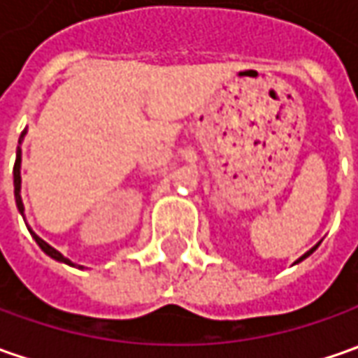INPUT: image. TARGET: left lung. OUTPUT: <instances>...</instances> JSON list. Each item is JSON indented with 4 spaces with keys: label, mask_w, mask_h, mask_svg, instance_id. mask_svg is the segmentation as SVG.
Returning <instances> with one entry per match:
<instances>
[{
    "label": "left lung",
    "mask_w": 358,
    "mask_h": 358,
    "mask_svg": "<svg viewBox=\"0 0 358 358\" xmlns=\"http://www.w3.org/2000/svg\"><path fill=\"white\" fill-rule=\"evenodd\" d=\"M315 250H317V245H315V248H313V250H311V252H307V253H305V255H303V257H299V262H303V259H305L307 255H311V253H313Z\"/></svg>",
    "instance_id": "8db88e82"
}]
</instances>
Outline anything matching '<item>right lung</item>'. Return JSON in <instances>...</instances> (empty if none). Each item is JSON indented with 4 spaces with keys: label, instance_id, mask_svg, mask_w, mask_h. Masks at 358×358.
<instances>
[{
    "label": "right lung",
    "instance_id": "1",
    "mask_svg": "<svg viewBox=\"0 0 358 358\" xmlns=\"http://www.w3.org/2000/svg\"><path fill=\"white\" fill-rule=\"evenodd\" d=\"M23 134H25V130H23ZM23 134H21V138H23ZM21 138H19V142H21ZM19 166H21V152H17V158H15V166H13V186H15V202H17V210L23 214V202H21V196H19V190H21V174H19ZM33 234V231H31ZM33 238H35V241L39 243V248L43 250L47 255H51L53 259H57V262H65V264L73 265L71 262H69L67 257H63L61 253L57 252L55 248H51L47 241H43L39 236H35L33 234Z\"/></svg>",
    "mask_w": 358,
    "mask_h": 358
}]
</instances>
